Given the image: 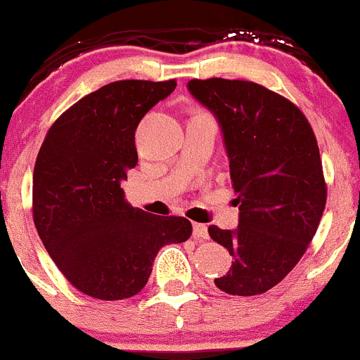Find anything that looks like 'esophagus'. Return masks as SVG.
I'll return each mask as SVG.
<instances>
[{"label": "esophagus", "mask_w": 360, "mask_h": 360, "mask_svg": "<svg viewBox=\"0 0 360 360\" xmlns=\"http://www.w3.org/2000/svg\"><path fill=\"white\" fill-rule=\"evenodd\" d=\"M193 236H194V239H198V240L209 239V229H207V225H202V223H194Z\"/></svg>", "instance_id": "esophagus-1"}]
</instances>
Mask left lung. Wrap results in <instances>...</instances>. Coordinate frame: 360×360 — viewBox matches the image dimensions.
<instances>
[{
    "label": "left lung",
    "instance_id": "1",
    "mask_svg": "<svg viewBox=\"0 0 360 360\" xmlns=\"http://www.w3.org/2000/svg\"><path fill=\"white\" fill-rule=\"evenodd\" d=\"M189 92L216 115L230 158L239 226H209L229 250L221 291L255 296L282 282L307 252L326 203L321 157L307 117L288 98L245 80H191Z\"/></svg>",
    "mask_w": 360,
    "mask_h": 360
}]
</instances>
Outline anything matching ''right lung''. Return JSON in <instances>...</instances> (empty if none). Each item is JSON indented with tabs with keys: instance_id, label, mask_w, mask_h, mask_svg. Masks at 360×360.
Returning <instances> with one entry per match:
<instances>
[{
	"instance_id": "right-lung-1",
	"label": "right lung",
	"mask_w": 360,
	"mask_h": 360,
	"mask_svg": "<svg viewBox=\"0 0 360 360\" xmlns=\"http://www.w3.org/2000/svg\"><path fill=\"white\" fill-rule=\"evenodd\" d=\"M174 87V80L103 85L69 107L39 150L35 229L62 275L92 298L137 295L158 250L193 233L189 219L135 209L121 189L137 164V124Z\"/></svg>"
}]
</instances>
